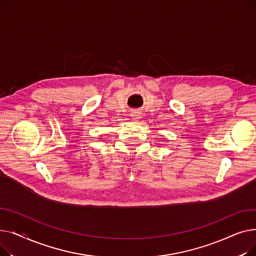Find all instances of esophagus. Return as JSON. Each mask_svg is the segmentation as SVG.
Here are the masks:
<instances>
[{
  "label": "esophagus",
  "mask_w": 256,
  "mask_h": 256,
  "mask_svg": "<svg viewBox=\"0 0 256 256\" xmlns=\"http://www.w3.org/2000/svg\"><path fill=\"white\" fill-rule=\"evenodd\" d=\"M140 116H141V113L139 112V111H132V113H130V117L132 118V119H138V118H140Z\"/></svg>",
  "instance_id": "obj_1"
}]
</instances>
